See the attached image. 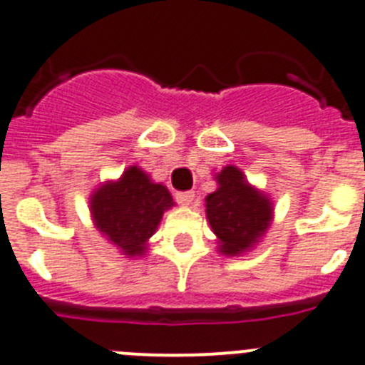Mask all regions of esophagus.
Listing matches in <instances>:
<instances>
[{
  "instance_id": "esophagus-1",
  "label": "esophagus",
  "mask_w": 365,
  "mask_h": 365,
  "mask_svg": "<svg viewBox=\"0 0 365 365\" xmlns=\"http://www.w3.org/2000/svg\"><path fill=\"white\" fill-rule=\"evenodd\" d=\"M176 200L180 202V204H183V206H189V204H192V200H195V192L192 191L176 192Z\"/></svg>"
}]
</instances>
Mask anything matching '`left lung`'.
Masks as SVG:
<instances>
[{
  "label": "left lung",
  "mask_w": 365,
  "mask_h": 365,
  "mask_svg": "<svg viewBox=\"0 0 365 365\" xmlns=\"http://www.w3.org/2000/svg\"><path fill=\"white\" fill-rule=\"evenodd\" d=\"M217 182L219 189L206 198V217L219 237L220 252L235 256L262 237L272 219V206L232 165L222 168Z\"/></svg>",
  "instance_id": "8db88e82"
}]
</instances>
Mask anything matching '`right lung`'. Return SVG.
<instances>
[{"label": "right lung", "instance_id": "obj_1", "mask_svg": "<svg viewBox=\"0 0 365 365\" xmlns=\"http://www.w3.org/2000/svg\"><path fill=\"white\" fill-rule=\"evenodd\" d=\"M165 185L154 183L140 168L130 167L118 182L106 183L93 195L96 228L128 256L145 252L165 210L173 206Z\"/></svg>", "mask_w": 365, "mask_h": 365}]
</instances>
